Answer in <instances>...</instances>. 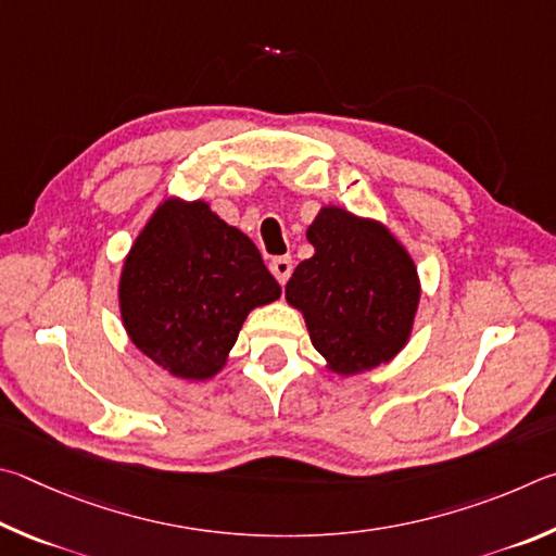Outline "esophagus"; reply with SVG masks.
Instances as JSON below:
<instances>
[{
	"mask_svg": "<svg viewBox=\"0 0 556 556\" xmlns=\"http://www.w3.org/2000/svg\"><path fill=\"white\" fill-rule=\"evenodd\" d=\"M270 273L276 276V280L280 286L288 283L290 273H293V261H290V256H278L270 261Z\"/></svg>",
	"mask_w": 556,
	"mask_h": 556,
	"instance_id": "1",
	"label": "esophagus"
}]
</instances>
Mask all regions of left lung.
<instances>
[{
    "label": "left lung",
    "mask_w": 556,
    "mask_h": 556,
    "mask_svg": "<svg viewBox=\"0 0 556 556\" xmlns=\"http://www.w3.org/2000/svg\"><path fill=\"white\" fill-rule=\"evenodd\" d=\"M307 241L315 256L295 268L286 300L303 313L329 371L356 376L391 362L420 305L410 253L381 222L334 204L319 210Z\"/></svg>",
    "instance_id": "8db88e82"
}]
</instances>
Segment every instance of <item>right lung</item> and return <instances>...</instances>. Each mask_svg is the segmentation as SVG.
I'll return each instance as SVG.
<instances>
[{"label":"right lung","mask_w":556,"mask_h":556,"mask_svg":"<svg viewBox=\"0 0 556 556\" xmlns=\"http://www.w3.org/2000/svg\"><path fill=\"white\" fill-rule=\"evenodd\" d=\"M278 298L280 286L253 241L202 200L161 202L119 278L126 334L185 381L219 374L247 315Z\"/></svg>","instance_id":"obj_1"}]
</instances>
